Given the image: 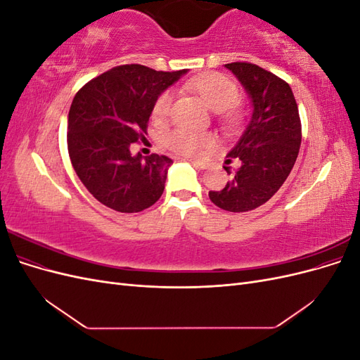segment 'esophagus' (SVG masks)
<instances>
[{
	"instance_id": "obj_1",
	"label": "esophagus",
	"mask_w": 360,
	"mask_h": 360,
	"mask_svg": "<svg viewBox=\"0 0 360 360\" xmlns=\"http://www.w3.org/2000/svg\"><path fill=\"white\" fill-rule=\"evenodd\" d=\"M192 165L195 167V168H200V169H205L207 167H209V163H205V162H201V160H189Z\"/></svg>"
}]
</instances>
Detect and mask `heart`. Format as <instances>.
<instances>
[{
    "instance_id": "heart-1",
    "label": "heart",
    "mask_w": 360,
    "mask_h": 360,
    "mask_svg": "<svg viewBox=\"0 0 360 360\" xmlns=\"http://www.w3.org/2000/svg\"><path fill=\"white\" fill-rule=\"evenodd\" d=\"M191 86L202 97V101L209 105V108L222 114L225 124L233 126L237 123L238 114L234 110V105L237 103L240 93H238L237 85L230 78H226V76L221 73H205L195 78L191 82ZM172 101V91L162 93L155 102L153 115L156 118H165L171 111ZM213 139L210 135L181 127L168 134L165 139H163V143H165L168 148L176 151V153L193 156L198 155L205 147H209Z\"/></svg>"
}]
</instances>
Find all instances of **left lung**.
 Instances as JSON below:
<instances>
[{
    "label": "left lung",
    "instance_id": "8db88e82",
    "mask_svg": "<svg viewBox=\"0 0 360 360\" xmlns=\"http://www.w3.org/2000/svg\"><path fill=\"white\" fill-rule=\"evenodd\" d=\"M248 93L252 115L224 167L231 176L222 191H210L214 205L226 212H249L267 202L287 180L297 159L302 126L291 86L250 63L225 64Z\"/></svg>",
    "mask_w": 360,
    "mask_h": 360
}]
</instances>
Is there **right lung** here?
<instances>
[{
    "instance_id": "1",
    "label": "right lung",
    "mask_w": 360,
    "mask_h": 360,
    "mask_svg": "<svg viewBox=\"0 0 360 360\" xmlns=\"http://www.w3.org/2000/svg\"><path fill=\"white\" fill-rule=\"evenodd\" d=\"M186 73L124 64L76 93L68 118L69 156L84 186L103 205L136 213L162 197L172 160L134 156L130 144L147 132L158 97Z\"/></svg>"
}]
</instances>
